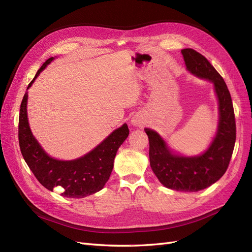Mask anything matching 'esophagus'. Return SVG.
Returning <instances> with one entry per match:
<instances>
[{
    "label": "esophagus",
    "mask_w": 252,
    "mask_h": 252,
    "mask_svg": "<svg viewBox=\"0 0 252 252\" xmlns=\"http://www.w3.org/2000/svg\"><path fill=\"white\" fill-rule=\"evenodd\" d=\"M132 124L134 125V126H141V122H140V120L139 119H133L132 120Z\"/></svg>",
    "instance_id": "obj_1"
}]
</instances>
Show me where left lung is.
<instances>
[{
  "label": "left lung",
  "instance_id": "1",
  "mask_svg": "<svg viewBox=\"0 0 252 252\" xmlns=\"http://www.w3.org/2000/svg\"><path fill=\"white\" fill-rule=\"evenodd\" d=\"M187 69L207 79L215 85L219 98L220 123L215 140L199 157L173 156L156 131L145 129L149 140V159L152 171L162 184L177 191H199L223 177L230 163L236 138L234 110L224 79L209 61L192 48L182 50Z\"/></svg>",
  "mask_w": 252,
  "mask_h": 252
}]
</instances>
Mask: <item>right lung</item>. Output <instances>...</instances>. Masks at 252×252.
Masks as SVG:
<instances>
[{
    "mask_svg": "<svg viewBox=\"0 0 252 252\" xmlns=\"http://www.w3.org/2000/svg\"><path fill=\"white\" fill-rule=\"evenodd\" d=\"M52 60L53 58H49L42 65L27 89ZM27 97L28 91L23 97L20 108L19 144L23 158L36 180L50 191L61 187V195L72 199L85 197L101 190L110 177L119 147L129 134L128 126L124 124L118 128L86 156L73 161H59L45 154L30 131Z\"/></svg>",
    "mask_w": 252,
    "mask_h": 252,
    "instance_id": "1",
    "label": "right lung"
}]
</instances>
